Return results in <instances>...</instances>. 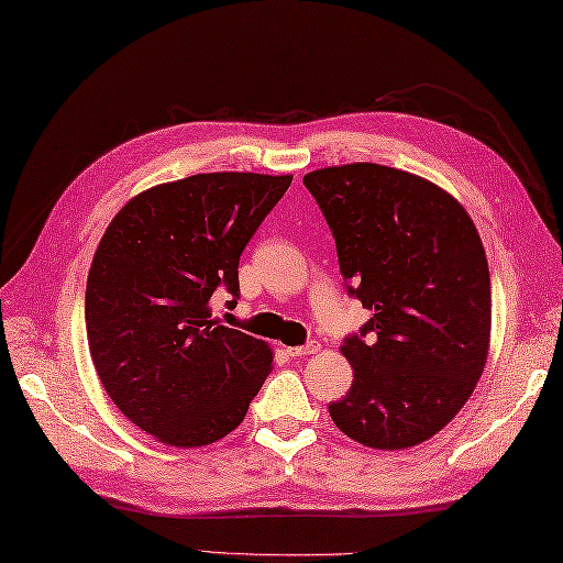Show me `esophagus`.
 I'll return each instance as SVG.
<instances>
[{
	"label": "esophagus",
	"mask_w": 563,
	"mask_h": 563,
	"mask_svg": "<svg viewBox=\"0 0 563 563\" xmlns=\"http://www.w3.org/2000/svg\"><path fill=\"white\" fill-rule=\"evenodd\" d=\"M321 349L319 341H309L307 345H295V349H288L290 357H305V355H314Z\"/></svg>",
	"instance_id": "34e87169"
}]
</instances>
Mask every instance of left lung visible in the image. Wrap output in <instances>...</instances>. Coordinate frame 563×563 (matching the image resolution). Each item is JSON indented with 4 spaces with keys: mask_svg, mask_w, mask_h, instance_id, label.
<instances>
[{
    "mask_svg": "<svg viewBox=\"0 0 563 563\" xmlns=\"http://www.w3.org/2000/svg\"><path fill=\"white\" fill-rule=\"evenodd\" d=\"M349 295L373 312L343 341L353 385L329 404L361 445H421L460 413L492 341V278L470 214L428 178L355 162L305 176Z\"/></svg>",
    "mask_w": 563,
    "mask_h": 563,
    "instance_id": "1",
    "label": "left lung"
}]
</instances>
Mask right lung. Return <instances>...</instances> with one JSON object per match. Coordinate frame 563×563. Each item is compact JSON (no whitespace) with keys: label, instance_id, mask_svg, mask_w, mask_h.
Segmentation results:
<instances>
[{"label":"right lung","instance_id":"obj_1","mask_svg":"<svg viewBox=\"0 0 563 563\" xmlns=\"http://www.w3.org/2000/svg\"><path fill=\"white\" fill-rule=\"evenodd\" d=\"M292 176L196 174L128 200L103 232L87 280L93 367L118 409L154 440L202 448L244 421L271 375L266 341L212 319L236 305L239 256Z\"/></svg>","mask_w":563,"mask_h":563}]
</instances>
